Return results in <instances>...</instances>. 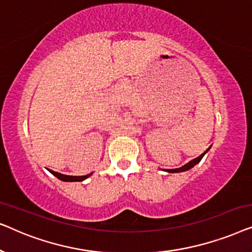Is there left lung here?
Instances as JSON below:
<instances>
[{
  "instance_id": "1",
  "label": "left lung",
  "mask_w": 252,
  "mask_h": 252,
  "mask_svg": "<svg viewBox=\"0 0 252 252\" xmlns=\"http://www.w3.org/2000/svg\"><path fill=\"white\" fill-rule=\"evenodd\" d=\"M210 148H211V147H210ZM210 148H208V149H206L202 155H199L198 157H196V158H194V159H192V160L188 161L187 164H185L184 166H181V167H179V168H167V170H166V168H165V170H163V171L168 172V173H180V172H186V171L190 170V168H192V167L195 166V165H197V164L199 163V161H201L202 158L204 157V155L210 150Z\"/></svg>"
}]
</instances>
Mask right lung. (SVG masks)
<instances>
[{"label": "right lung", "instance_id": "obj_1", "mask_svg": "<svg viewBox=\"0 0 252 252\" xmlns=\"http://www.w3.org/2000/svg\"><path fill=\"white\" fill-rule=\"evenodd\" d=\"M49 172L51 174H54L55 177L60 179L62 181H65V182H78V181H84L86 179L91 177L93 173H89L87 175H80V177H73V175H65V174H62V173H58V172H55V171H51L49 170Z\"/></svg>", "mask_w": 252, "mask_h": 252}]
</instances>
